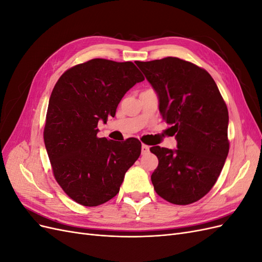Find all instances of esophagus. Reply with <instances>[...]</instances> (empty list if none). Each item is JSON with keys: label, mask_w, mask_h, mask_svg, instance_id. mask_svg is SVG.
Masks as SVG:
<instances>
[{"label": "esophagus", "mask_w": 262, "mask_h": 262, "mask_svg": "<svg viewBox=\"0 0 262 262\" xmlns=\"http://www.w3.org/2000/svg\"><path fill=\"white\" fill-rule=\"evenodd\" d=\"M141 150H142V154H146V153L149 152V146H147L145 144H142Z\"/></svg>", "instance_id": "esophagus-1"}]
</instances>
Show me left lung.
Here are the masks:
<instances>
[{
    "instance_id": "left-lung-1",
    "label": "left lung",
    "mask_w": 262,
    "mask_h": 262,
    "mask_svg": "<svg viewBox=\"0 0 262 262\" xmlns=\"http://www.w3.org/2000/svg\"><path fill=\"white\" fill-rule=\"evenodd\" d=\"M136 64L157 94L160 113L171 124L177 148L153 146L150 176L156 193L173 204L200 200L215 184L229 149L228 112L207 71L178 58Z\"/></svg>"
}]
</instances>
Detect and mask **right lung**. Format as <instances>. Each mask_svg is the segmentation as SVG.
I'll use <instances>...</instances> for the list:
<instances>
[{"instance_id": "1", "label": "right lung", "mask_w": 262, "mask_h": 262, "mask_svg": "<svg viewBox=\"0 0 262 262\" xmlns=\"http://www.w3.org/2000/svg\"><path fill=\"white\" fill-rule=\"evenodd\" d=\"M144 81L132 62L93 59L63 73L51 93L43 140L55 180L71 199L97 207L119 192L141 154V142L98 138L131 87Z\"/></svg>"}]
</instances>
